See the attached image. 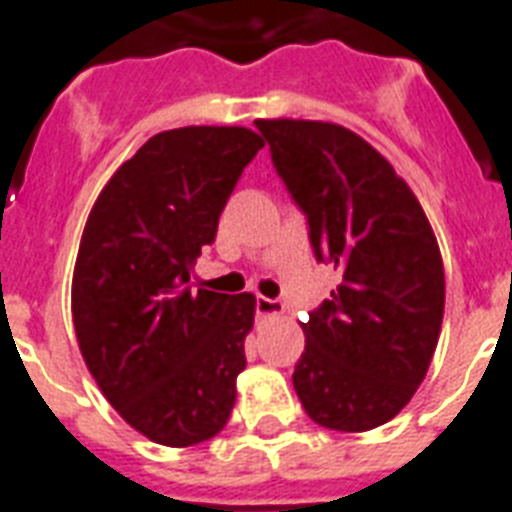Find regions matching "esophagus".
<instances>
[{
  "label": "esophagus",
  "mask_w": 512,
  "mask_h": 512,
  "mask_svg": "<svg viewBox=\"0 0 512 512\" xmlns=\"http://www.w3.org/2000/svg\"><path fill=\"white\" fill-rule=\"evenodd\" d=\"M255 311L260 319H271V316H279L281 311H284V305L279 303V300H271V297H257L255 300Z\"/></svg>",
  "instance_id": "34e87169"
}]
</instances>
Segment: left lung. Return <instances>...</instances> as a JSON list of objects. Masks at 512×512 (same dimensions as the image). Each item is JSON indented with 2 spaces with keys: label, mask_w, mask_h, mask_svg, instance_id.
I'll list each match as a JSON object with an SVG mask.
<instances>
[{
  "label": "left lung",
  "mask_w": 512,
  "mask_h": 512,
  "mask_svg": "<svg viewBox=\"0 0 512 512\" xmlns=\"http://www.w3.org/2000/svg\"><path fill=\"white\" fill-rule=\"evenodd\" d=\"M271 159L308 215L313 252L340 271L303 324L297 398L342 433L380 428L428 374L444 321V263L412 188L380 151L332 122L257 119Z\"/></svg>",
  "instance_id": "left-lung-1"
}]
</instances>
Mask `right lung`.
<instances>
[{
    "instance_id": "obj_1",
    "label": "right lung",
    "mask_w": 512,
    "mask_h": 512,
    "mask_svg": "<svg viewBox=\"0 0 512 512\" xmlns=\"http://www.w3.org/2000/svg\"><path fill=\"white\" fill-rule=\"evenodd\" d=\"M263 146L247 127L159 132L111 175L84 225L76 342L108 404L156 444H201L236 404L255 295L193 292L188 279Z\"/></svg>"
}]
</instances>
